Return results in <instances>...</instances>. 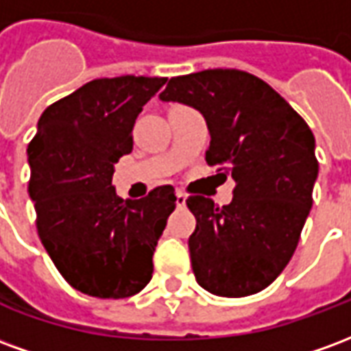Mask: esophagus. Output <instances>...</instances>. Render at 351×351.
<instances>
[{
    "mask_svg": "<svg viewBox=\"0 0 351 351\" xmlns=\"http://www.w3.org/2000/svg\"><path fill=\"white\" fill-rule=\"evenodd\" d=\"M176 206H186V193L184 191H176Z\"/></svg>",
    "mask_w": 351,
    "mask_h": 351,
    "instance_id": "34e87169",
    "label": "esophagus"
}]
</instances>
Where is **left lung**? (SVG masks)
Returning <instances> with one entry per match:
<instances>
[{"mask_svg":"<svg viewBox=\"0 0 351 351\" xmlns=\"http://www.w3.org/2000/svg\"><path fill=\"white\" fill-rule=\"evenodd\" d=\"M199 110L210 133L206 163L235 180L233 201L186 199L197 284L220 297H246L272 284L293 256L317 178L312 131L265 80L239 69L175 77L160 93Z\"/></svg>","mask_w":351,"mask_h":351,"instance_id":"obj_1","label":"left lung"}]
</instances>
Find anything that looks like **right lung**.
<instances>
[{
	"instance_id": "obj_1",
	"label": "right lung",
	"mask_w": 351,
	"mask_h": 351,
	"mask_svg": "<svg viewBox=\"0 0 351 351\" xmlns=\"http://www.w3.org/2000/svg\"><path fill=\"white\" fill-rule=\"evenodd\" d=\"M165 82L133 75L92 80L43 112L27 146L37 233L60 274L82 293L125 299L152 278L175 188L123 201L112 175L133 150L138 112Z\"/></svg>"
}]
</instances>
